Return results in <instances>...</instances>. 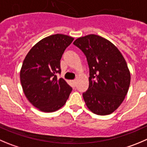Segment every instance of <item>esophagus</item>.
I'll return each mask as SVG.
<instances>
[{
	"label": "esophagus",
	"mask_w": 147,
	"mask_h": 147,
	"mask_svg": "<svg viewBox=\"0 0 147 147\" xmlns=\"http://www.w3.org/2000/svg\"><path fill=\"white\" fill-rule=\"evenodd\" d=\"M72 84H73V85H74V86H76V80H73L72 81Z\"/></svg>",
	"instance_id": "1"
}]
</instances>
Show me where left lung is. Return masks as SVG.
<instances>
[{
    "instance_id": "left-lung-1",
    "label": "left lung",
    "mask_w": 147,
    "mask_h": 147,
    "mask_svg": "<svg viewBox=\"0 0 147 147\" xmlns=\"http://www.w3.org/2000/svg\"><path fill=\"white\" fill-rule=\"evenodd\" d=\"M74 45L86 55L89 68V89L83 97L89 110L99 115L111 114L128 93L131 74L115 45L96 34L79 37Z\"/></svg>"
}]
</instances>
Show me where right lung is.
<instances>
[{
  "mask_svg": "<svg viewBox=\"0 0 147 147\" xmlns=\"http://www.w3.org/2000/svg\"><path fill=\"white\" fill-rule=\"evenodd\" d=\"M74 38L56 34L43 38L34 45L24 60L20 81L24 93L30 103L40 111L52 113L66 102L72 88L61 74V59Z\"/></svg>",
  "mask_w": 147,
  "mask_h": 147,
  "instance_id": "right-lung-1",
  "label": "right lung"
}]
</instances>
